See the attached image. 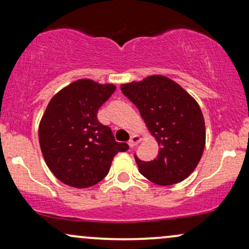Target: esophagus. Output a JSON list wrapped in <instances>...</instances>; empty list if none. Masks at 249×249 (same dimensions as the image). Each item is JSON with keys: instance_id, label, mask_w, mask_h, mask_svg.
Listing matches in <instances>:
<instances>
[{"instance_id": "obj_1", "label": "esophagus", "mask_w": 249, "mask_h": 249, "mask_svg": "<svg viewBox=\"0 0 249 249\" xmlns=\"http://www.w3.org/2000/svg\"><path fill=\"white\" fill-rule=\"evenodd\" d=\"M141 142H142V137L138 136V134H133V136L131 137L130 141H128V146L134 147V146H137V145H138Z\"/></svg>"}]
</instances>
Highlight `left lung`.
Masks as SVG:
<instances>
[{
    "mask_svg": "<svg viewBox=\"0 0 249 249\" xmlns=\"http://www.w3.org/2000/svg\"><path fill=\"white\" fill-rule=\"evenodd\" d=\"M121 89L138 107L160 147L158 157L151 161L134 156L139 172L161 186L186 179L199 164L206 142L204 116L196 99L178 83L161 75L122 84Z\"/></svg>",
    "mask_w": 249,
    "mask_h": 249,
    "instance_id": "obj_1",
    "label": "left lung"
}]
</instances>
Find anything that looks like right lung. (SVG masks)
I'll use <instances>...</instances> for the list:
<instances>
[{
	"label": "right lung",
	"instance_id": "right-lung-1",
	"mask_svg": "<svg viewBox=\"0 0 249 249\" xmlns=\"http://www.w3.org/2000/svg\"><path fill=\"white\" fill-rule=\"evenodd\" d=\"M113 84L83 78L51 98L38 126L39 146L48 167L68 186L87 188L107 177L118 152L112 131L97 119L98 108L115 92Z\"/></svg>",
	"mask_w": 249,
	"mask_h": 249
}]
</instances>
